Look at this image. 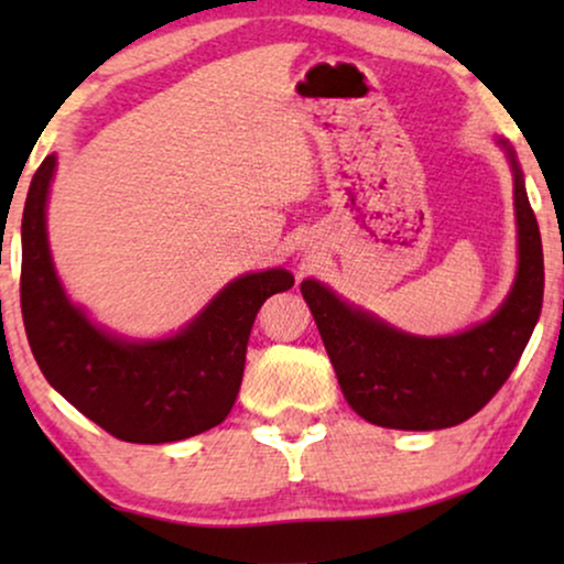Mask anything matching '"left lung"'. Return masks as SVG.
<instances>
[{
	"label": "left lung",
	"instance_id": "left-lung-1",
	"mask_svg": "<svg viewBox=\"0 0 564 564\" xmlns=\"http://www.w3.org/2000/svg\"><path fill=\"white\" fill-rule=\"evenodd\" d=\"M513 174L519 267L498 311L452 336H415L303 280L338 384L361 419L382 429L436 431L473 419L519 365L542 313L544 253L513 145L498 138Z\"/></svg>",
	"mask_w": 564,
	"mask_h": 564
}]
</instances>
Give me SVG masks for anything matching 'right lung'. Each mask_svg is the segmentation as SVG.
Returning a JSON list of instances; mask_svg holds the SVG:
<instances>
[{"mask_svg": "<svg viewBox=\"0 0 564 564\" xmlns=\"http://www.w3.org/2000/svg\"><path fill=\"white\" fill-rule=\"evenodd\" d=\"M56 164L51 153L37 166L22 213V321L45 380L122 442H182L218 426L241 388L259 307L295 276L288 269L236 276L172 336L112 334L66 295L53 264L45 210Z\"/></svg>", "mask_w": 564, "mask_h": 564, "instance_id": "obj_1", "label": "right lung"}]
</instances>
